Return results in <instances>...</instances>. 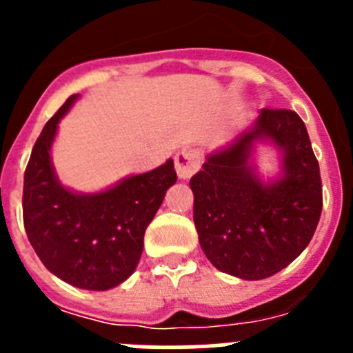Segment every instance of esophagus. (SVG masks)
Returning a JSON list of instances; mask_svg holds the SVG:
<instances>
[{
  "instance_id": "esophagus-1",
  "label": "esophagus",
  "mask_w": 353,
  "mask_h": 353,
  "mask_svg": "<svg viewBox=\"0 0 353 353\" xmlns=\"http://www.w3.org/2000/svg\"><path fill=\"white\" fill-rule=\"evenodd\" d=\"M201 164V155L194 148H183L174 155V168L180 179H191Z\"/></svg>"
}]
</instances>
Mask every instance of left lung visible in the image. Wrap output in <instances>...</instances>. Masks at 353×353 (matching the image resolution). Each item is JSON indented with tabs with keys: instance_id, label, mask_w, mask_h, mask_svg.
I'll list each match as a JSON object with an SVG mask.
<instances>
[{
	"instance_id": "8db88e82",
	"label": "left lung",
	"mask_w": 353,
	"mask_h": 353,
	"mask_svg": "<svg viewBox=\"0 0 353 353\" xmlns=\"http://www.w3.org/2000/svg\"><path fill=\"white\" fill-rule=\"evenodd\" d=\"M256 142L283 155L282 174L263 183L252 162ZM199 245L215 269L265 279L307 248L322 214L320 166L304 121L290 109H260L233 143L207 157L191 179Z\"/></svg>"
}]
</instances>
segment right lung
<instances>
[{
    "instance_id": "add662e5",
    "label": "right lung",
    "mask_w": 353,
    "mask_h": 353,
    "mask_svg": "<svg viewBox=\"0 0 353 353\" xmlns=\"http://www.w3.org/2000/svg\"><path fill=\"white\" fill-rule=\"evenodd\" d=\"M77 97H68L31 150L24 171V230L49 272L76 288L104 292L136 270L146 226L176 182V171L168 159L105 191L83 194L67 189L54 173L51 146Z\"/></svg>"
}]
</instances>
